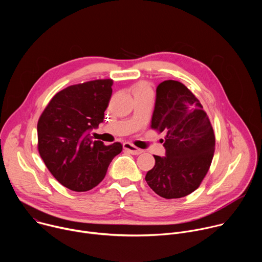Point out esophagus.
Wrapping results in <instances>:
<instances>
[{"label": "esophagus", "instance_id": "34e87169", "mask_svg": "<svg viewBox=\"0 0 262 262\" xmlns=\"http://www.w3.org/2000/svg\"><path fill=\"white\" fill-rule=\"evenodd\" d=\"M123 148H124V150L128 151L129 154H132V155H134V156H138V155L142 154L141 149H139L138 147H136L135 145H133V144H130V143H124V144H123Z\"/></svg>", "mask_w": 262, "mask_h": 262}]
</instances>
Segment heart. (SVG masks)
Returning <instances> with one entry per match:
<instances>
[{"label":"heart","mask_w":262,"mask_h":262,"mask_svg":"<svg viewBox=\"0 0 262 262\" xmlns=\"http://www.w3.org/2000/svg\"><path fill=\"white\" fill-rule=\"evenodd\" d=\"M132 92L136 97H141V96H147V95H151L152 96V88L151 85L149 84L146 81H139L137 82L133 87H132Z\"/></svg>","instance_id":"obj_1"}]
</instances>
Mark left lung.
<instances>
[{
	"label": "left lung",
	"mask_w": 262,
	"mask_h": 262,
	"mask_svg": "<svg viewBox=\"0 0 262 262\" xmlns=\"http://www.w3.org/2000/svg\"><path fill=\"white\" fill-rule=\"evenodd\" d=\"M150 127L166 133V157L154 156L156 165L146 182L166 199L190 195L200 186L214 154V133L203 105L182 83L164 81L157 88Z\"/></svg>",
	"instance_id": "obj_1"
}]
</instances>
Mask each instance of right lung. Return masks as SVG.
<instances>
[{
  "mask_svg": "<svg viewBox=\"0 0 262 262\" xmlns=\"http://www.w3.org/2000/svg\"><path fill=\"white\" fill-rule=\"evenodd\" d=\"M113 80L71 85L56 93L37 123L40 158L65 188L86 192L105 176L122 145L93 141L89 132L103 121Z\"/></svg>",
  "mask_w": 262,
  "mask_h": 262,
  "instance_id": "right-lung-1",
  "label": "right lung"
}]
</instances>
